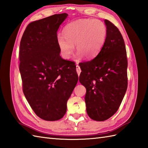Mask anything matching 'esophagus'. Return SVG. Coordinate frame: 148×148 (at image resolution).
<instances>
[{"instance_id":"1","label":"esophagus","mask_w":148,"mask_h":148,"mask_svg":"<svg viewBox=\"0 0 148 148\" xmlns=\"http://www.w3.org/2000/svg\"><path fill=\"white\" fill-rule=\"evenodd\" d=\"M76 67H77L76 70H77V74H78V76H79V75H80V73H81V70H80V66H79L78 65H77V66H76Z\"/></svg>"}]
</instances>
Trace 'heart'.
Returning a JSON list of instances; mask_svg holds the SVG:
<instances>
[{
    "mask_svg": "<svg viewBox=\"0 0 148 148\" xmlns=\"http://www.w3.org/2000/svg\"><path fill=\"white\" fill-rule=\"evenodd\" d=\"M107 27L98 19H85L73 21L64 28L63 35H58L56 42L61 55L70 60L76 46L78 58L85 56L92 59L99 55L105 43Z\"/></svg>",
    "mask_w": 148,
    "mask_h": 148,
    "instance_id": "b5f03b06",
    "label": "heart"
}]
</instances>
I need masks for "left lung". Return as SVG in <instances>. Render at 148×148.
<instances>
[{"label": "left lung", "mask_w": 148, "mask_h": 148, "mask_svg": "<svg viewBox=\"0 0 148 148\" xmlns=\"http://www.w3.org/2000/svg\"><path fill=\"white\" fill-rule=\"evenodd\" d=\"M107 37L94 59L79 64V81L86 88V112L92 119L103 121L119 108L127 88V60L124 39L117 27L107 19Z\"/></svg>", "instance_id": "1"}]
</instances>
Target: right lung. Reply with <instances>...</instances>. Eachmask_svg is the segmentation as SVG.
Returning a JSON list of instances; mask_svg holds the SVG:
<instances>
[{"mask_svg":"<svg viewBox=\"0 0 148 148\" xmlns=\"http://www.w3.org/2000/svg\"><path fill=\"white\" fill-rule=\"evenodd\" d=\"M68 16L55 14L31 23L20 42L24 94L35 114L48 121L64 116L78 80L75 64L60 56L56 42L57 31Z\"/></svg>","mask_w":148,"mask_h":148,"instance_id":"right-lung-1","label":"right lung"}]
</instances>
